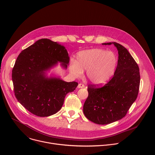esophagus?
Listing matches in <instances>:
<instances>
[{
	"label": "esophagus",
	"instance_id": "1",
	"mask_svg": "<svg viewBox=\"0 0 155 155\" xmlns=\"http://www.w3.org/2000/svg\"><path fill=\"white\" fill-rule=\"evenodd\" d=\"M84 87V85L83 83H79L78 85V88H82V87Z\"/></svg>",
	"mask_w": 155,
	"mask_h": 155
}]
</instances>
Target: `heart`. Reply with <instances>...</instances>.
<instances>
[{"label":"heart","mask_w":155,"mask_h":155,"mask_svg":"<svg viewBox=\"0 0 155 155\" xmlns=\"http://www.w3.org/2000/svg\"><path fill=\"white\" fill-rule=\"evenodd\" d=\"M118 59L112 51L101 48H94L80 51L77 56V62H72L71 71L77 77L86 70V76L93 83H105L114 75Z\"/></svg>","instance_id":"1"}]
</instances>
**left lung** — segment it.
Segmentation results:
<instances>
[{
    "mask_svg": "<svg viewBox=\"0 0 155 155\" xmlns=\"http://www.w3.org/2000/svg\"><path fill=\"white\" fill-rule=\"evenodd\" d=\"M114 45L118 51L115 72L107 83L87 86L88 96L83 105V113L91 121L107 124L121 120L127 114L136 100L140 86L139 68L127 50L117 42L102 43Z\"/></svg>",
    "mask_w": 155,
    "mask_h": 155,
    "instance_id": "left-lung-1",
    "label": "left lung"
}]
</instances>
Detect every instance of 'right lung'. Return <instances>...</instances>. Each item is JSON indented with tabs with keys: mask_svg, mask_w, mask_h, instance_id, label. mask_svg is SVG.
<instances>
[{
	"mask_svg": "<svg viewBox=\"0 0 155 155\" xmlns=\"http://www.w3.org/2000/svg\"><path fill=\"white\" fill-rule=\"evenodd\" d=\"M69 60L64 46L47 38L40 39L22 51L12 70L14 93L18 102L38 117L57 113L66 94L74 91L78 83L47 78L45 71L58 61L67 68Z\"/></svg>",
	"mask_w": 155,
	"mask_h": 155,
	"instance_id": "add662e5",
	"label": "right lung"
}]
</instances>
